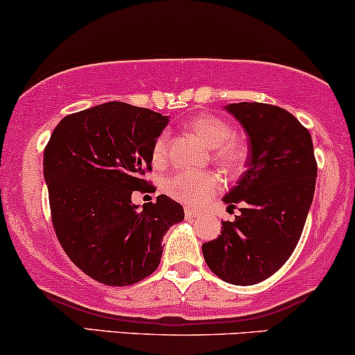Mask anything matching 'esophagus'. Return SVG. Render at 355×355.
I'll use <instances>...</instances> for the list:
<instances>
[{
  "mask_svg": "<svg viewBox=\"0 0 355 355\" xmlns=\"http://www.w3.org/2000/svg\"><path fill=\"white\" fill-rule=\"evenodd\" d=\"M184 216H186V218H196V217H199L200 214H199L198 211H194V209H191V207H186V211H184Z\"/></svg>",
  "mask_w": 355,
  "mask_h": 355,
  "instance_id": "1",
  "label": "esophagus"
}]
</instances>
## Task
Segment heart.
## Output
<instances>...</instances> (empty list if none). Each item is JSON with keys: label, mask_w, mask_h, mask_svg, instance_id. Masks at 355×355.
<instances>
[{"label": "heart", "mask_w": 355, "mask_h": 355, "mask_svg": "<svg viewBox=\"0 0 355 355\" xmlns=\"http://www.w3.org/2000/svg\"><path fill=\"white\" fill-rule=\"evenodd\" d=\"M187 128L196 135L205 146L211 148L212 156L217 164L229 173H239L247 161V146L239 138L232 137V126L211 113H200L187 121ZM169 139L163 133L153 144L151 157L155 166H163L168 159ZM222 189V181L211 171L196 173V171H182L166 182V192L171 198L191 205L207 202L212 196Z\"/></svg>", "instance_id": "obj_1"}]
</instances>
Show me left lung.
Masks as SVG:
<instances>
[{"instance_id": "obj_1", "label": "left lung", "mask_w": 355, "mask_h": 355, "mask_svg": "<svg viewBox=\"0 0 355 355\" xmlns=\"http://www.w3.org/2000/svg\"><path fill=\"white\" fill-rule=\"evenodd\" d=\"M225 110L248 137L247 171L227 192V209L240 204L234 222L202 245L205 263L230 284L263 282L295 252L311 207L318 164L309 131L284 108L240 102Z\"/></svg>"}]
</instances>
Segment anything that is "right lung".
I'll list each match as a JSON object with an SVG mask.
<instances>
[{
	"instance_id": "obj_1",
	"label": "right lung",
	"mask_w": 355,
	"mask_h": 355,
	"mask_svg": "<svg viewBox=\"0 0 355 355\" xmlns=\"http://www.w3.org/2000/svg\"><path fill=\"white\" fill-rule=\"evenodd\" d=\"M168 121L148 108L108 102L62 118L44 150L57 239L78 268L108 286L150 277L166 232L184 220L182 205L164 194L143 209L131 202L133 191H155L143 176Z\"/></svg>"
}]
</instances>
